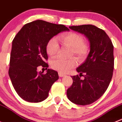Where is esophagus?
Instances as JSON below:
<instances>
[{
	"instance_id": "obj_1",
	"label": "esophagus",
	"mask_w": 122,
	"mask_h": 122,
	"mask_svg": "<svg viewBox=\"0 0 122 122\" xmlns=\"http://www.w3.org/2000/svg\"><path fill=\"white\" fill-rule=\"evenodd\" d=\"M58 75H59V76H60V77H62V76H65V74H64V73H61V72H59Z\"/></svg>"
}]
</instances>
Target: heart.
I'll list each match as a JSON object with an SVG mask.
<instances>
[{
    "instance_id": "1",
    "label": "heart",
    "mask_w": 122,
    "mask_h": 122,
    "mask_svg": "<svg viewBox=\"0 0 122 122\" xmlns=\"http://www.w3.org/2000/svg\"><path fill=\"white\" fill-rule=\"evenodd\" d=\"M60 39L64 44L71 47V55H75L80 61H83L86 58L89 53V46L84 42L81 35L74 32L66 33L62 34ZM59 49L60 46L55 38L50 39L46 46L47 52L50 56L56 54ZM76 65L77 61L74 57L68 59L56 57L51 62V67L61 73H67Z\"/></svg>"
}]
</instances>
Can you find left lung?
<instances>
[{"instance_id": "1", "label": "left lung", "mask_w": 122, "mask_h": 122, "mask_svg": "<svg viewBox=\"0 0 122 122\" xmlns=\"http://www.w3.org/2000/svg\"><path fill=\"white\" fill-rule=\"evenodd\" d=\"M84 34L90 42V52L86 61L76 69L80 74L72 76L73 83L67 91L69 100L79 105L92 103L103 95L112 77L114 66V46L111 40L102 29L92 25L69 27Z\"/></svg>"}]
</instances>
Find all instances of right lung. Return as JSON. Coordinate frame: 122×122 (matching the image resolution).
<instances>
[{
    "mask_svg": "<svg viewBox=\"0 0 122 122\" xmlns=\"http://www.w3.org/2000/svg\"><path fill=\"white\" fill-rule=\"evenodd\" d=\"M63 25L37 20L26 24L15 36L10 55V78L15 91L24 100L32 103L47 98L51 86L58 80L56 71L48 69L38 72L39 66L47 69L46 46L59 33L69 31Z\"/></svg>",
    "mask_w": 122,
    "mask_h": 122,
    "instance_id": "obj_1",
    "label": "right lung"
}]
</instances>
